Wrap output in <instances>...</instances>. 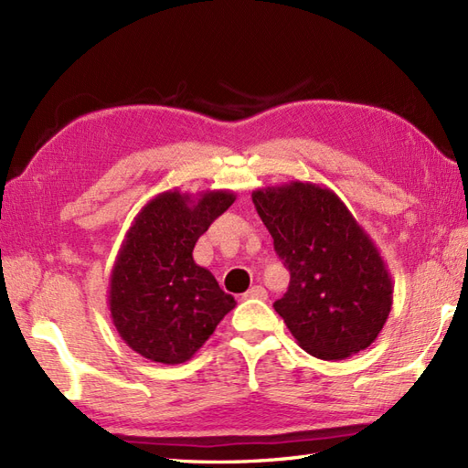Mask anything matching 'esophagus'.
I'll use <instances>...</instances> for the list:
<instances>
[{
    "mask_svg": "<svg viewBox=\"0 0 468 468\" xmlns=\"http://www.w3.org/2000/svg\"><path fill=\"white\" fill-rule=\"evenodd\" d=\"M265 297H267V292L261 285H253L251 290H247L243 293V300H265Z\"/></svg>",
    "mask_w": 468,
    "mask_h": 468,
    "instance_id": "esophagus-1",
    "label": "esophagus"
}]
</instances>
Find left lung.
Wrapping results in <instances>:
<instances>
[{"label":"left lung","mask_w":468,"mask_h":468,"mask_svg":"<svg viewBox=\"0 0 468 468\" xmlns=\"http://www.w3.org/2000/svg\"><path fill=\"white\" fill-rule=\"evenodd\" d=\"M251 197L292 275L273 307L297 344L320 360L366 350L390 315L394 292L370 235L322 185L292 181Z\"/></svg>","instance_id":"1"}]
</instances>
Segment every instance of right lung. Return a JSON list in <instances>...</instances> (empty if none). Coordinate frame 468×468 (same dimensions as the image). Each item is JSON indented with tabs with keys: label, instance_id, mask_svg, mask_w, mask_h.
<instances>
[{
	"label": "right lung",
	"instance_id": "add662e5",
	"mask_svg": "<svg viewBox=\"0 0 468 468\" xmlns=\"http://www.w3.org/2000/svg\"><path fill=\"white\" fill-rule=\"evenodd\" d=\"M235 203L231 191H166L134 217L111 273L108 307L131 350L183 364L233 310V295L193 260L195 243Z\"/></svg>",
	"mask_w": 468,
	"mask_h": 468
}]
</instances>
